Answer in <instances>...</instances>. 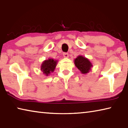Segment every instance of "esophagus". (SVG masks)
<instances>
[{"label":"esophagus","instance_id":"1","mask_svg":"<svg viewBox=\"0 0 128 128\" xmlns=\"http://www.w3.org/2000/svg\"><path fill=\"white\" fill-rule=\"evenodd\" d=\"M63 56H64V57L66 58H67L69 57L68 54V53H66V52L63 53Z\"/></svg>","mask_w":128,"mask_h":128}]
</instances>
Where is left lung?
I'll list each match as a JSON object with an SVG mask.
<instances>
[{"mask_svg": "<svg viewBox=\"0 0 128 128\" xmlns=\"http://www.w3.org/2000/svg\"><path fill=\"white\" fill-rule=\"evenodd\" d=\"M74 62L76 66L81 71L82 74H86L89 72L92 66L89 60L82 56H77L74 59Z\"/></svg>", "mask_w": 128, "mask_h": 128, "instance_id": "left-lung-1", "label": "left lung"}]
</instances>
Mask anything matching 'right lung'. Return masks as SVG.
I'll use <instances>...</instances> for the list:
<instances>
[{"label":"right lung","instance_id":"add662e5","mask_svg":"<svg viewBox=\"0 0 128 128\" xmlns=\"http://www.w3.org/2000/svg\"><path fill=\"white\" fill-rule=\"evenodd\" d=\"M57 63V60H55L53 59H48V60H44L41 65L40 70L42 71L43 74L48 76L55 70Z\"/></svg>","mask_w":128,"mask_h":128}]
</instances>
